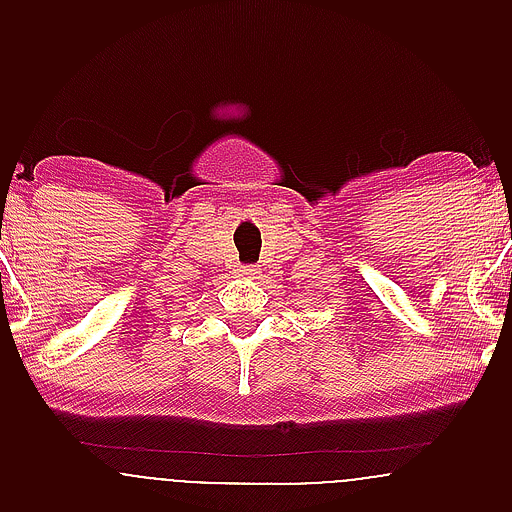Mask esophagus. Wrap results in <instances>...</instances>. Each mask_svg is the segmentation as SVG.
Wrapping results in <instances>:
<instances>
[{
  "instance_id": "esophagus-1",
  "label": "esophagus",
  "mask_w": 512,
  "mask_h": 512,
  "mask_svg": "<svg viewBox=\"0 0 512 512\" xmlns=\"http://www.w3.org/2000/svg\"><path fill=\"white\" fill-rule=\"evenodd\" d=\"M237 275H240V277H257V275H260V267H257V265H242L240 270H237Z\"/></svg>"
}]
</instances>
